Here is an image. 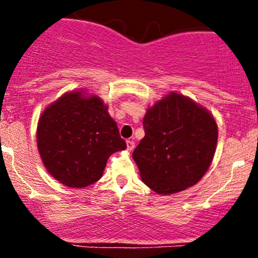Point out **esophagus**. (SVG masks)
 <instances>
[{
    "label": "esophagus",
    "instance_id": "34e87169",
    "mask_svg": "<svg viewBox=\"0 0 258 258\" xmlns=\"http://www.w3.org/2000/svg\"><path fill=\"white\" fill-rule=\"evenodd\" d=\"M126 144H127V150H128V152H132V150L135 149L136 144H135V142H133V141H127Z\"/></svg>",
    "mask_w": 258,
    "mask_h": 258
}]
</instances>
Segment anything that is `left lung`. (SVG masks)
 I'll use <instances>...</instances> for the list:
<instances>
[{
	"mask_svg": "<svg viewBox=\"0 0 258 258\" xmlns=\"http://www.w3.org/2000/svg\"><path fill=\"white\" fill-rule=\"evenodd\" d=\"M143 127L146 136L132 154L142 180L165 195L197 184L216 152L214 116L191 99L171 93L148 109Z\"/></svg>",
	"mask_w": 258,
	"mask_h": 258,
	"instance_id": "left-lung-1",
	"label": "left lung"
}]
</instances>
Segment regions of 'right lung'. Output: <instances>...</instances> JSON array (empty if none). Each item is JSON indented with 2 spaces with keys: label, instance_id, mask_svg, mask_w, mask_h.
I'll return each mask as SVG.
<instances>
[{
  "label": "right lung",
  "instance_id": "1",
  "mask_svg": "<svg viewBox=\"0 0 258 258\" xmlns=\"http://www.w3.org/2000/svg\"><path fill=\"white\" fill-rule=\"evenodd\" d=\"M108 106L81 92L64 94L41 115L37 148L47 171L72 188H84L103 176L111 154L126 149Z\"/></svg>",
  "mask_w": 258,
  "mask_h": 258
}]
</instances>
